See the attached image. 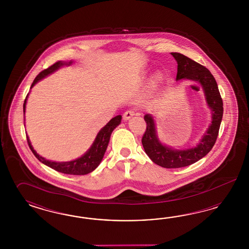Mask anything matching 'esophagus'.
<instances>
[{
  "label": "esophagus",
  "mask_w": 249,
  "mask_h": 249,
  "mask_svg": "<svg viewBox=\"0 0 249 249\" xmlns=\"http://www.w3.org/2000/svg\"><path fill=\"white\" fill-rule=\"evenodd\" d=\"M135 115H137V113H135V111H133V110H127L125 113L123 114V120L124 121H128L131 117H133Z\"/></svg>",
  "instance_id": "obj_1"
}]
</instances>
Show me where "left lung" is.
I'll use <instances>...</instances> for the list:
<instances>
[{
	"label": "left lung",
	"instance_id": "1",
	"mask_svg": "<svg viewBox=\"0 0 249 249\" xmlns=\"http://www.w3.org/2000/svg\"><path fill=\"white\" fill-rule=\"evenodd\" d=\"M171 53L178 64L176 80L188 79L196 81L203 88L207 105L212 110V121L209 128L196 147L186 150H175L159 141L155 122L151 114L144 116V121L147 123L146 131L142 140L144 151L154 163L169 169L191 165L204 158L211 151L218 136L224 111L217 83L211 72L181 53Z\"/></svg>",
	"mask_w": 249,
	"mask_h": 249
}]
</instances>
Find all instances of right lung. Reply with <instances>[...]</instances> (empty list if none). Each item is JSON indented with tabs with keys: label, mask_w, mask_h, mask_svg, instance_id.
<instances>
[{
	"label": "right lung",
	"mask_w": 249,
	"mask_h": 249,
	"mask_svg": "<svg viewBox=\"0 0 249 249\" xmlns=\"http://www.w3.org/2000/svg\"><path fill=\"white\" fill-rule=\"evenodd\" d=\"M72 62H62L58 61L56 63H54L51 67L46 68L45 70H43L42 72H40L38 74L37 76L35 78L34 82L31 86V89L37 83L38 81H40L41 79H43L46 75L49 74H52L55 70H57L58 68L63 67L64 65H71ZM28 98V94L26 96V98L24 99V103H23V114L25 112V105H26V101ZM121 122V116L118 115L116 117H114L113 119H111L109 122L106 125L105 127L101 128L98 133V135L96 137L94 142L92 144L90 148L89 149V151H87L83 156H81L80 158L76 159L71 161H65V162H56V161H52L49 160L40 156L36 151L34 150L33 146L30 142V140L28 138V136H26V140L29 145L31 151L34 153V155L36 158L46 166L52 168L53 170L62 173V174H72V175H85V174H89L91 172H93L101 162L102 159L104 157L107 147L109 142V139L110 135L114 130V128L117 126H119Z\"/></svg>",
	"instance_id": "obj_1"
}]
</instances>
